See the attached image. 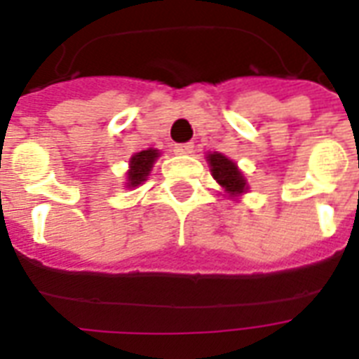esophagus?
I'll use <instances>...</instances> for the list:
<instances>
[{"mask_svg": "<svg viewBox=\"0 0 359 359\" xmlns=\"http://www.w3.org/2000/svg\"><path fill=\"white\" fill-rule=\"evenodd\" d=\"M173 151L177 154H191L194 152V145L191 143H179V145H175Z\"/></svg>", "mask_w": 359, "mask_h": 359, "instance_id": "1", "label": "esophagus"}]
</instances>
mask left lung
Returning <instances> with one entry per match:
<instances>
[{
  "instance_id": "8db88e82",
  "label": "left lung",
  "mask_w": 359,
  "mask_h": 359,
  "mask_svg": "<svg viewBox=\"0 0 359 359\" xmlns=\"http://www.w3.org/2000/svg\"><path fill=\"white\" fill-rule=\"evenodd\" d=\"M208 163H210V171H212L214 179L224 186L229 196L244 194L245 180L238 171V168H236V163H233L229 158H225L219 152L208 154Z\"/></svg>"
}]
</instances>
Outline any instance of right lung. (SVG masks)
Masks as SVG:
<instances>
[{"mask_svg":"<svg viewBox=\"0 0 359 359\" xmlns=\"http://www.w3.org/2000/svg\"><path fill=\"white\" fill-rule=\"evenodd\" d=\"M158 158V151L154 149H149V151H141L137 154L132 156L130 160V171H128V186H137L141 184L143 180H147L149 177V171H151L152 163Z\"/></svg>","mask_w":359,"mask_h":359,"instance_id":"add662e5","label":"right lung"}]
</instances>
